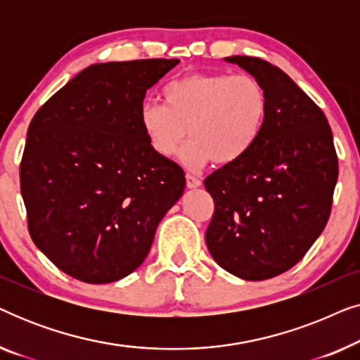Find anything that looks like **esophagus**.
Returning <instances> with one entry per match:
<instances>
[{
	"label": "esophagus",
	"instance_id": "obj_1",
	"mask_svg": "<svg viewBox=\"0 0 360 360\" xmlns=\"http://www.w3.org/2000/svg\"><path fill=\"white\" fill-rule=\"evenodd\" d=\"M186 186H188V188H198V186L201 185V180L198 179V176H195V175H191V174H186Z\"/></svg>",
	"mask_w": 360,
	"mask_h": 360
}]
</instances>
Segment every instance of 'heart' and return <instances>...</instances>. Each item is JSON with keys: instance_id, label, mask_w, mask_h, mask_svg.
I'll return each instance as SVG.
<instances>
[{"instance_id": "1", "label": "heart", "mask_w": 360, "mask_h": 360, "mask_svg": "<svg viewBox=\"0 0 360 360\" xmlns=\"http://www.w3.org/2000/svg\"><path fill=\"white\" fill-rule=\"evenodd\" d=\"M162 96L165 105L142 103L141 129L160 157L174 155L188 131L180 159L190 169L238 162L257 142L269 111L267 90L248 73H188L167 83Z\"/></svg>"}]
</instances>
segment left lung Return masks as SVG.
I'll use <instances>...</instances> for the list:
<instances>
[{
  "label": "left lung",
  "mask_w": 360,
  "mask_h": 360,
  "mask_svg": "<svg viewBox=\"0 0 360 360\" xmlns=\"http://www.w3.org/2000/svg\"><path fill=\"white\" fill-rule=\"evenodd\" d=\"M226 60L262 82L269 111L248 154L206 176L214 213L205 239L224 270L265 280L292 269L323 233L338 155L321 108L287 73L259 57Z\"/></svg>",
  "instance_id": "left-lung-1"
}]
</instances>
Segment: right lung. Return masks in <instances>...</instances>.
I'll list each match as a JSON object with an SVG mask.
<instances>
[{"label": "right lung", "instance_id": "add662e5", "mask_svg": "<svg viewBox=\"0 0 360 360\" xmlns=\"http://www.w3.org/2000/svg\"><path fill=\"white\" fill-rule=\"evenodd\" d=\"M180 60L95 63L34 115L19 167L29 234L70 277L116 282L149 254L185 188L139 124L146 91Z\"/></svg>", "mask_w": 360, "mask_h": 360}]
</instances>
